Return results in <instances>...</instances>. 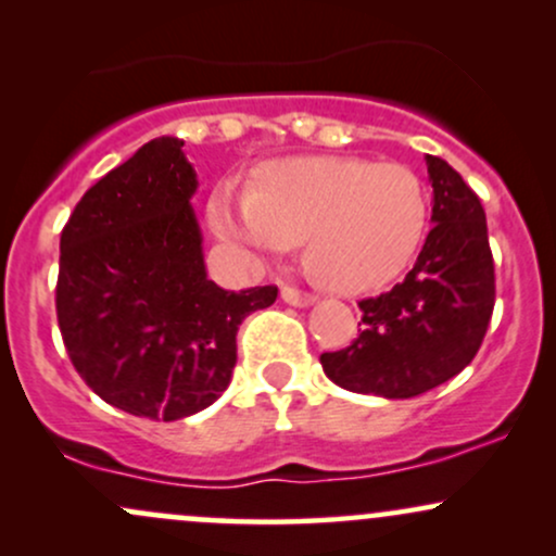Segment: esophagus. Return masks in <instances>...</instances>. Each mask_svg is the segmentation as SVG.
Returning <instances> with one entry per match:
<instances>
[{"instance_id": "1", "label": "esophagus", "mask_w": 556, "mask_h": 556, "mask_svg": "<svg viewBox=\"0 0 556 556\" xmlns=\"http://www.w3.org/2000/svg\"><path fill=\"white\" fill-rule=\"evenodd\" d=\"M282 300L287 305H295V308H308L316 303V295L311 292H300L295 287H282Z\"/></svg>"}]
</instances>
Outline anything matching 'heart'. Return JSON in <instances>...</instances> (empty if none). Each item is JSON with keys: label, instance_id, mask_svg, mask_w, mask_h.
Instances as JSON below:
<instances>
[{"label": "heart", "instance_id": "b5f03b06", "mask_svg": "<svg viewBox=\"0 0 556 556\" xmlns=\"http://www.w3.org/2000/svg\"><path fill=\"white\" fill-rule=\"evenodd\" d=\"M208 222L222 240L253 253H305L340 292L379 290L405 271L429 222L424 185L402 164L355 156H292L248 182L216 185Z\"/></svg>", "mask_w": 556, "mask_h": 556}]
</instances>
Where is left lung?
Segmentation results:
<instances>
[{
  "label": "left lung",
  "mask_w": 556,
  "mask_h": 556,
  "mask_svg": "<svg viewBox=\"0 0 556 556\" xmlns=\"http://www.w3.org/2000/svg\"><path fill=\"white\" fill-rule=\"evenodd\" d=\"M433 229L416 266L392 290L361 300L358 340L324 353L337 387L407 400L444 384L476 358L494 311L486 214L444 159L426 154ZM361 327V324H358Z\"/></svg>",
  "instance_id": "left-lung-1"
}]
</instances>
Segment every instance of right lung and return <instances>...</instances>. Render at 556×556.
Here are the masks:
<instances>
[{"mask_svg":"<svg viewBox=\"0 0 556 556\" xmlns=\"http://www.w3.org/2000/svg\"><path fill=\"white\" fill-rule=\"evenodd\" d=\"M185 140L162 136L86 190L60 240L56 321L75 371L130 416L180 420L222 397L238 329L277 287L222 290L203 264Z\"/></svg>","mask_w":556,"mask_h":556,"instance_id":"obj_1","label":"right lung"}]
</instances>
